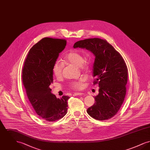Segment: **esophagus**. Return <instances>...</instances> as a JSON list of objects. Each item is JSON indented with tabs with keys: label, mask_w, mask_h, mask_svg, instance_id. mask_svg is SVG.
<instances>
[{
	"label": "esophagus",
	"mask_w": 150,
	"mask_h": 150,
	"mask_svg": "<svg viewBox=\"0 0 150 150\" xmlns=\"http://www.w3.org/2000/svg\"><path fill=\"white\" fill-rule=\"evenodd\" d=\"M83 94H84V93L76 92V93H74L73 96H81V95H83Z\"/></svg>",
	"instance_id": "esophagus-1"
}]
</instances>
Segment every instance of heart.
Returning <instances> with one entry per match:
<instances>
[{
	"label": "heart",
	"mask_w": 150,
	"mask_h": 150,
	"mask_svg": "<svg viewBox=\"0 0 150 150\" xmlns=\"http://www.w3.org/2000/svg\"><path fill=\"white\" fill-rule=\"evenodd\" d=\"M64 61L66 62L70 63L79 66V69L83 72L88 71L91 64L90 58L84 59L83 55L78 51H71L66 54L64 57ZM63 65L59 61H56L53 66L52 71L53 75L57 78H60L62 75ZM83 79L72 81L69 86L73 89H80L82 87Z\"/></svg>",
	"instance_id": "1"
}]
</instances>
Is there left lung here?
I'll use <instances>...</instances> for the list:
<instances>
[{
  "label": "left lung",
  "mask_w": 150,
  "mask_h": 150,
  "mask_svg": "<svg viewBox=\"0 0 150 150\" xmlns=\"http://www.w3.org/2000/svg\"><path fill=\"white\" fill-rule=\"evenodd\" d=\"M74 48H86L95 56L93 84H98L99 93L95 103L87 109L98 120L111 119L117 114L124 102L128 81V68L121 54L106 40L86 39L74 44Z\"/></svg>",
  "instance_id": "obj_1"
}]
</instances>
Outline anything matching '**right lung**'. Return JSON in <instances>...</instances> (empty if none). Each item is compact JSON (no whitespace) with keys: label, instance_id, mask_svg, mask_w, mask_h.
<instances>
[{"label":"right lung","instance_id":"add662e5","mask_svg":"<svg viewBox=\"0 0 150 150\" xmlns=\"http://www.w3.org/2000/svg\"><path fill=\"white\" fill-rule=\"evenodd\" d=\"M66 45L64 39L44 38L29 50L22 69V81L29 101L36 113L45 121L62 118L67 112V100L51 93L52 68L59 53Z\"/></svg>","mask_w":150,"mask_h":150}]
</instances>
